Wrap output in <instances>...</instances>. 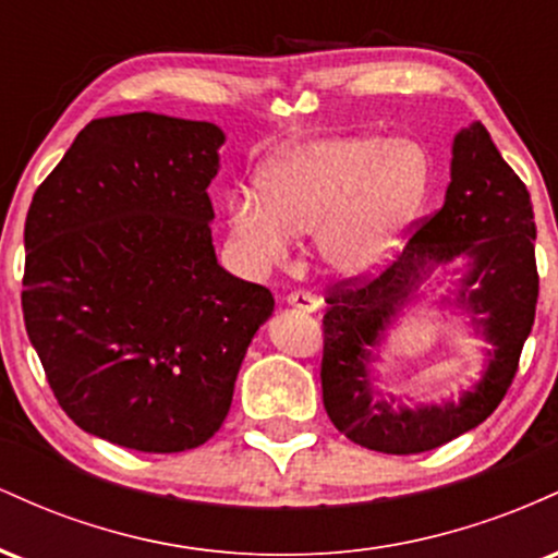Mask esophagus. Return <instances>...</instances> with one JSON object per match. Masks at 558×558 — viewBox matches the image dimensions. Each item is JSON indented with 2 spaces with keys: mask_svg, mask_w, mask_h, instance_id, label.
Here are the masks:
<instances>
[{
  "mask_svg": "<svg viewBox=\"0 0 558 558\" xmlns=\"http://www.w3.org/2000/svg\"><path fill=\"white\" fill-rule=\"evenodd\" d=\"M288 306H293V310H301V312H317L319 310V299L312 296L310 291H293L286 296Z\"/></svg>",
  "mask_w": 558,
  "mask_h": 558,
  "instance_id": "1",
  "label": "esophagus"
}]
</instances>
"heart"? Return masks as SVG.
Here are the masks:
<instances>
[{
  "label": "heart",
  "instance_id": "b5f03b06",
  "mask_svg": "<svg viewBox=\"0 0 558 558\" xmlns=\"http://www.w3.org/2000/svg\"><path fill=\"white\" fill-rule=\"evenodd\" d=\"M430 185V157L417 141L328 133L267 159L259 194L230 196L228 230L254 270L286 265L296 235L317 233L328 270L367 278L399 254Z\"/></svg>",
  "mask_w": 558,
  "mask_h": 558
}]
</instances>
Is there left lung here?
<instances>
[{"label": "left lung", "mask_w": 558, "mask_h": 558, "mask_svg": "<svg viewBox=\"0 0 558 558\" xmlns=\"http://www.w3.org/2000/svg\"><path fill=\"white\" fill-rule=\"evenodd\" d=\"M530 194L483 123L453 136L444 207L420 226L401 257L364 283L332 288L323 317V403L332 425L369 451L422 453L496 412L514 380L535 323L537 267ZM465 259L454 299L486 341L484 377L459 402L407 408L376 388L374 362L387 328L418 298L435 266Z\"/></svg>", "instance_id": "1"}]
</instances>
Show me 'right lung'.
<instances>
[{
	"instance_id": "1",
	"label": "right lung",
	"mask_w": 558,
	"mask_h": 558,
	"mask_svg": "<svg viewBox=\"0 0 558 558\" xmlns=\"http://www.w3.org/2000/svg\"><path fill=\"white\" fill-rule=\"evenodd\" d=\"M222 144L207 120H92L31 202L25 330L68 417L114 446L207 444L275 310L217 262L207 185Z\"/></svg>"
}]
</instances>
